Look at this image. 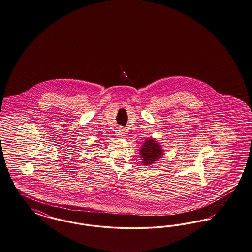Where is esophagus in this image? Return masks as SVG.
<instances>
[{"label":"esophagus","mask_w":252,"mask_h":252,"mask_svg":"<svg viewBox=\"0 0 252 252\" xmlns=\"http://www.w3.org/2000/svg\"><path fill=\"white\" fill-rule=\"evenodd\" d=\"M125 130L123 129V128H118L117 130H116V136H118V137H124L125 136Z\"/></svg>","instance_id":"obj_1"}]
</instances>
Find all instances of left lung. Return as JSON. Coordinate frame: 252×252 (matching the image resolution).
Segmentation results:
<instances>
[{"label":"left lung","instance_id":"1","mask_svg":"<svg viewBox=\"0 0 252 252\" xmlns=\"http://www.w3.org/2000/svg\"><path fill=\"white\" fill-rule=\"evenodd\" d=\"M139 155L144 165H151L164 156L163 149L158 141L153 139H147L144 141L139 150Z\"/></svg>","mask_w":252,"mask_h":252}]
</instances>
